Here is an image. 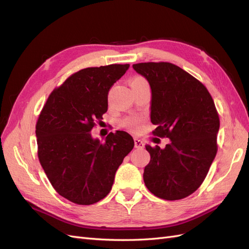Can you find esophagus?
Masks as SVG:
<instances>
[{
  "label": "esophagus",
  "mask_w": 249,
  "mask_h": 249,
  "mask_svg": "<svg viewBox=\"0 0 249 249\" xmlns=\"http://www.w3.org/2000/svg\"><path fill=\"white\" fill-rule=\"evenodd\" d=\"M134 143H135V147H136V148H143V147H144V143H143V141L138 139V138H134Z\"/></svg>",
  "instance_id": "34e87169"
}]
</instances>
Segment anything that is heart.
<instances>
[{
    "instance_id": "heart-1",
    "label": "heart",
    "mask_w": 249,
    "mask_h": 249,
    "mask_svg": "<svg viewBox=\"0 0 249 249\" xmlns=\"http://www.w3.org/2000/svg\"><path fill=\"white\" fill-rule=\"evenodd\" d=\"M140 83H146V81H145L144 79H143V78H141V77H136V78L133 79L132 85H133V84H140ZM137 124H138V119L135 118V117L126 118V119L124 120V126L129 127V129H133V127L136 126Z\"/></svg>"
}]
</instances>
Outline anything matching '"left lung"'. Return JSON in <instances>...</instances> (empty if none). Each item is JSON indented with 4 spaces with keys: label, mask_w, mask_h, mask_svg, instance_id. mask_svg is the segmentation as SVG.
Segmentation results:
<instances>
[{
    "label": "left lung",
    "mask_w": 249,
    "mask_h": 249,
    "mask_svg": "<svg viewBox=\"0 0 249 249\" xmlns=\"http://www.w3.org/2000/svg\"><path fill=\"white\" fill-rule=\"evenodd\" d=\"M152 90L153 132L170 142L145 145L150 161L143 179L156 196L177 200L197 190L217 153L219 131L215 104L207 88L180 67L167 62L133 64Z\"/></svg>",
    "instance_id": "8db88e82"
}]
</instances>
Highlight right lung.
Segmentation results:
<instances>
[{
  "mask_svg": "<svg viewBox=\"0 0 249 249\" xmlns=\"http://www.w3.org/2000/svg\"><path fill=\"white\" fill-rule=\"evenodd\" d=\"M130 64L88 67L51 93L36 124L38 159L54 189L78 205L106 197L124 157L130 134L110 133L101 142L91 130L108 110V93Z\"/></svg>",
  "mask_w": 249,
  "mask_h": 249,
  "instance_id": "right-lung-1",
  "label": "right lung"
}]
</instances>
